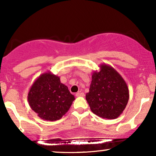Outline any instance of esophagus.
I'll use <instances>...</instances> for the list:
<instances>
[{"label": "esophagus", "instance_id": "obj_1", "mask_svg": "<svg viewBox=\"0 0 156 156\" xmlns=\"http://www.w3.org/2000/svg\"><path fill=\"white\" fill-rule=\"evenodd\" d=\"M84 95H85L84 93H82V92H81V91H79V92H78L76 94V97H83V96H84Z\"/></svg>", "mask_w": 156, "mask_h": 156}]
</instances>
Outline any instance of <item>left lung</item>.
I'll list each match as a JSON object with an SVG mask.
<instances>
[{
  "mask_svg": "<svg viewBox=\"0 0 156 156\" xmlns=\"http://www.w3.org/2000/svg\"><path fill=\"white\" fill-rule=\"evenodd\" d=\"M100 67V71L93 73L85 98L95 115L103 119H116L128 103V87L120 74L110 66L102 64Z\"/></svg>",
  "mask_w": 156,
  "mask_h": 156,
  "instance_id": "1",
  "label": "left lung"
}]
</instances>
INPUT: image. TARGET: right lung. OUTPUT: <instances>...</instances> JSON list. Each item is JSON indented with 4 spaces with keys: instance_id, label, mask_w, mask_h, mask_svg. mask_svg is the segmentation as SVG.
<instances>
[{
    "instance_id": "add662e5",
    "label": "right lung",
    "mask_w": 156,
    "mask_h": 156,
    "mask_svg": "<svg viewBox=\"0 0 156 156\" xmlns=\"http://www.w3.org/2000/svg\"><path fill=\"white\" fill-rule=\"evenodd\" d=\"M74 95L60 78L51 72L44 73L34 81L27 100L32 109L41 119L47 121L60 119L71 107Z\"/></svg>"
}]
</instances>
